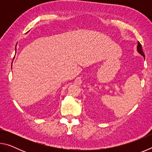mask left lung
<instances>
[{
    "instance_id": "obj_1",
    "label": "left lung",
    "mask_w": 152,
    "mask_h": 152,
    "mask_svg": "<svg viewBox=\"0 0 152 152\" xmlns=\"http://www.w3.org/2000/svg\"><path fill=\"white\" fill-rule=\"evenodd\" d=\"M137 51H138V53H140V54H141V56H142L144 58H145V55H144L143 51V50H142V47H141V45L140 44V42H138V43H137Z\"/></svg>"
}]
</instances>
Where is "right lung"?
Segmentation results:
<instances>
[{
	"mask_svg": "<svg viewBox=\"0 0 152 152\" xmlns=\"http://www.w3.org/2000/svg\"><path fill=\"white\" fill-rule=\"evenodd\" d=\"M15 49H16V48H15ZM15 51H16V50H15Z\"/></svg>",
	"mask_w": 152,
	"mask_h": 152,
	"instance_id": "right-lung-1",
	"label": "right lung"
}]
</instances>
